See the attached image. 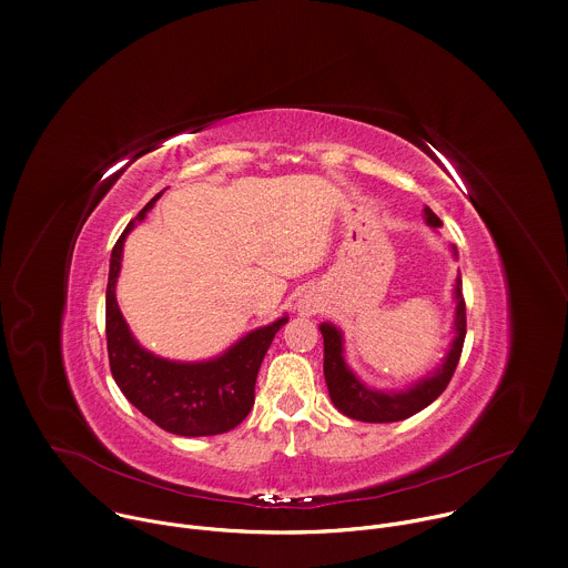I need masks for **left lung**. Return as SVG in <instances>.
<instances>
[{"label": "left lung", "mask_w": 568, "mask_h": 568, "mask_svg": "<svg viewBox=\"0 0 568 568\" xmlns=\"http://www.w3.org/2000/svg\"><path fill=\"white\" fill-rule=\"evenodd\" d=\"M424 221L437 230L442 227V221L430 207H424ZM453 258H457V247L450 245ZM455 298V321H453V341L442 358V365H437L433 372L422 376L419 382L404 390H379L365 386L354 369L345 361V347H343V332L332 323H321L318 329L323 334V374L325 384L329 390V399L336 406L338 413H343L349 419L365 422V424H393L408 419L424 408H428L450 384L455 367L462 356L464 338H466V303L462 294V276L455 281L453 290Z\"/></svg>", "instance_id": "obj_1"}]
</instances>
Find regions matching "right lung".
I'll return each mask as SVG.
<instances>
[{
  "mask_svg": "<svg viewBox=\"0 0 568 568\" xmlns=\"http://www.w3.org/2000/svg\"><path fill=\"white\" fill-rule=\"evenodd\" d=\"M164 194H155L126 225L111 252L106 283V347L111 374L122 395L155 426L180 437H210L236 428L254 406L258 367L287 314L256 327L207 361H171L142 347L115 298L122 250L131 230Z\"/></svg>",
  "mask_w": 568,
  "mask_h": 568,
  "instance_id": "1",
  "label": "right lung"
}]
</instances>
